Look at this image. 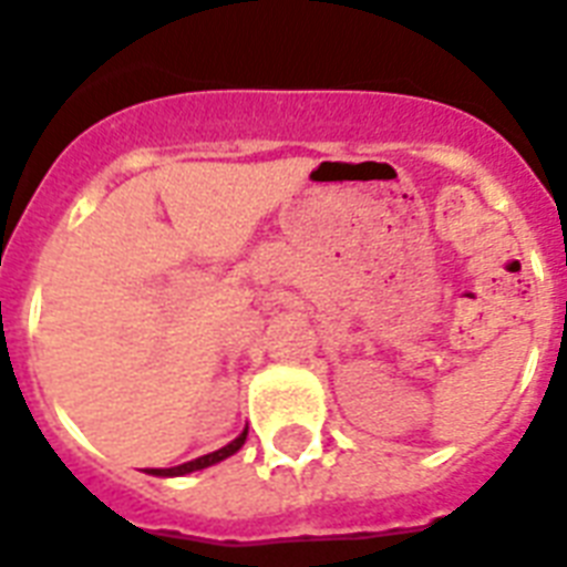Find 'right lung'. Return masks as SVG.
Returning <instances> with one entry per match:
<instances>
[{"mask_svg": "<svg viewBox=\"0 0 567 567\" xmlns=\"http://www.w3.org/2000/svg\"><path fill=\"white\" fill-rule=\"evenodd\" d=\"M244 440H247V431H241V434L233 440L229 445H224V449L212 451V454H204V457L197 460H188V463H183V466H172V468H151L148 475H156V477H179V475H188V472H197V468H206V466H215V463H220V460L233 457L238 449L244 445Z\"/></svg>", "mask_w": 567, "mask_h": 567, "instance_id": "right-lung-1", "label": "right lung"}]
</instances>
